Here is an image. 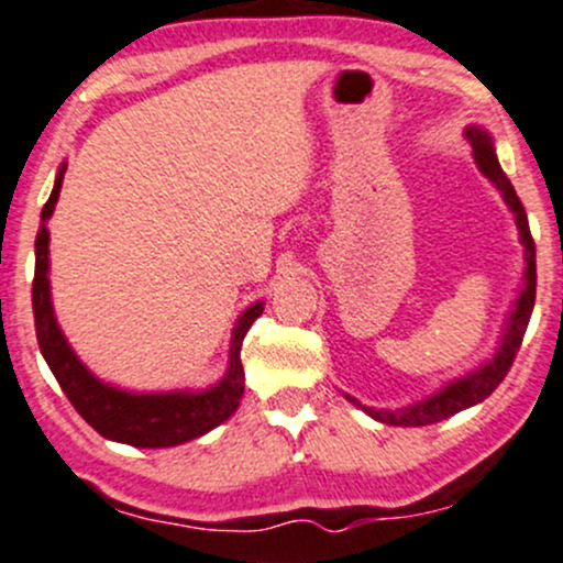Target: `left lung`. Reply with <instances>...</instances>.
Listing matches in <instances>:
<instances>
[{
    "instance_id": "left-lung-1",
    "label": "left lung",
    "mask_w": 563,
    "mask_h": 563,
    "mask_svg": "<svg viewBox=\"0 0 563 563\" xmlns=\"http://www.w3.org/2000/svg\"><path fill=\"white\" fill-rule=\"evenodd\" d=\"M467 139L473 144V158L477 163L483 174L492 179L494 185L499 187L501 198L510 207L512 214H516V225L518 233H521V244L526 246V271H523V289L518 295L516 308L510 313V322H507L505 338H501V346L497 349L492 362H486L483 367H477L475 373L470 376L456 378L453 384L440 389L438 395L427 397L424 402H416L410 408H400V410H376V408H365L354 400V397L346 395L349 402L360 405L367 416L380 421V424H391V427H424V424H434V421H443L449 416L459 413V410L470 408V405H477L486 400L494 389L505 380L507 371L512 367V360H516L518 349H521L523 332L529 328L531 319V308H534V295H537V255H534V239H531L529 231V220H526V209L518 198L516 187L510 185L507 174L501 172L497 153H494L492 136L486 134L483 129H467Z\"/></svg>"
}]
</instances>
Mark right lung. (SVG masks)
I'll list each match as a JSON object with an SVG mask.
<instances>
[{"mask_svg": "<svg viewBox=\"0 0 563 563\" xmlns=\"http://www.w3.org/2000/svg\"><path fill=\"white\" fill-rule=\"evenodd\" d=\"M66 166L58 172L51 198L42 209V225L34 241V284H32V306H34V328H37L40 352L45 356L47 367L56 376L58 386L77 413L107 440L136 445V449H168V445L187 443L209 429L231 419L244 395V365H241V343L250 332L252 322L263 313V303L246 308L239 317L231 338V354H228L225 378L207 391H166V395H131V391L114 389L110 384H101L93 373L77 360L71 346L66 343L51 303V279H47V233L45 222L51 220L56 209L58 192H62Z\"/></svg>", "mask_w": 563, "mask_h": 563, "instance_id": "right-lung-1", "label": "right lung"}]
</instances>
